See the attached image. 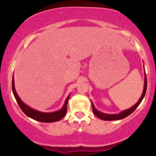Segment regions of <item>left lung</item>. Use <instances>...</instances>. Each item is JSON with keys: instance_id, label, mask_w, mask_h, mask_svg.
I'll return each mask as SVG.
<instances>
[{"instance_id": "obj_1", "label": "left lung", "mask_w": 156, "mask_h": 156, "mask_svg": "<svg viewBox=\"0 0 156 156\" xmlns=\"http://www.w3.org/2000/svg\"><path fill=\"white\" fill-rule=\"evenodd\" d=\"M146 90H147V78H146V74H144V86L142 94H141V97L140 98L138 101H137L133 107L129 108V109L124 110V111H122V112H120V113L119 114H112H112L103 113V112H101L98 111V110L94 108V106L93 103H92V110H93L94 114L97 117H98L99 119H102V120H119V119H123V118H126V116L130 115V114L137 108V106L140 104L141 101L143 100L144 95H145Z\"/></svg>"}]
</instances>
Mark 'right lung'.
I'll return each instance as SVG.
<instances>
[{
	"label": "right lung",
	"instance_id": "obj_1",
	"mask_svg": "<svg viewBox=\"0 0 156 156\" xmlns=\"http://www.w3.org/2000/svg\"><path fill=\"white\" fill-rule=\"evenodd\" d=\"M12 91H13V94L16 98V101H17L18 104H19V107L22 109V111L24 112L27 116L30 117L32 119H35V120L39 121V122H57V121L60 120L66 115V112H67V103H68L69 95L67 98H66L65 104L63 105L62 108L60 110L57 112H39L37 110L34 109V108H30L28 105L23 103L22 100L19 98L18 96L17 93L16 91V88H15V84H14V78L12 77Z\"/></svg>",
	"mask_w": 156,
	"mask_h": 156
}]
</instances>
